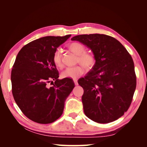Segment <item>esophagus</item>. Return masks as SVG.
Segmentation results:
<instances>
[{"label": "esophagus", "instance_id": "obj_1", "mask_svg": "<svg viewBox=\"0 0 147 147\" xmlns=\"http://www.w3.org/2000/svg\"><path fill=\"white\" fill-rule=\"evenodd\" d=\"M74 83H75L76 85H78V79H77L76 78L74 79Z\"/></svg>", "mask_w": 147, "mask_h": 147}]
</instances>
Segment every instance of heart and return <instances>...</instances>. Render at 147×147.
<instances>
[{"mask_svg": "<svg viewBox=\"0 0 147 147\" xmlns=\"http://www.w3.org/2000/svg\"><path fill=\"white\" fill-rule=\"evenodd\" d=\"M68 48L72 52L78 55V62L82 65H77L73 67H68L61 73L63 78L75 79L81 76L84 73V68L91 69L96 64V57L94 54L85 52L86 48L84 46L79 42H72L68 45ZM53 61L57 67L62 66L61 53L59 50L55 51L53 56ZM84 66L83 67V66Z\"/></svg>", "mask_w": 147, "mask_h": 147, "instance_id": "heart-1", "label": "heart"}]
</instances>
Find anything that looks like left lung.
Segmentation results:
<instances>
[{"label":"left lung","instance_id":"obj_1","mask_svg":"<svg viewBox=\"0 0 147 147\" xmlns=\"http://www.w3.org/2000/svg\"><path fill=\"white\" fill-rule=\"evenodd\" d=\"M90 48L96 64L84 78L83 110L89 119L99 123L117 120L127 111L136 87L134 64L119 41L104 34L79 35L71 38Z\"/></svg>","mask_w":147,"mask_h":147}]
</instances>
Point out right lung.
Instances as JSON below:
<instances>
[{"instance_id":"1","label":"right lung","mask_w":147,"mask_h":147,"mask_svg":"<svg viewBox=\"0 0 147 147\" xmlns=\"http://www.w3.org/2000/svg\"><path fill=\"white\" fill-rule=\"evenodd\" d=\"M71 35L46 36L22 47L13 66L12 94L18 107L33 121L48 124L63 112L64 102L75 87L72 79H59L53 56L59 46ZM53 79V87L47 83Z\"/></svg>"}]
</instances>
